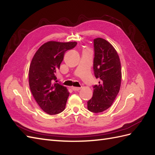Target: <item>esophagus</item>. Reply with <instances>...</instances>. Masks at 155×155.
Instances as JSON below:
<instances>
[{
  "instance_id": "esophagus-1",
  "label": "esophagus",
  "mask_w": 155,
  "mask_h": 155,
  "mask_svg": "<svg viewBox=\"0 0 155 155\" xmlns=\"http://www.w3.org/2000/svg\"><path fill=\"white\" fill-rule=\"evenodd\" d=\"M71 89H72L73 91H79V90L81 89V87H71Z\"/></svg>"
}]
</instances>
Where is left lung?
I'll list each match as a JSON object with an SVG mask.
<instances>
[{"mask_svg": "<svg viewBox=\"0 0 155 155\" xmlns=\"http://www.w3.org/2000/svg\"><path fill=\"white\" fill-rule=\"evenodd\" d=\"M93 70L99 84L93 86L87 108L94 113L102 112L111 107L121 85L122 71L119 56L112 45L99 37L93 40Z\"/></svg>", "mask_w": 155, "mask_h": 155, "instance_id": "left-lung-1", "label": "left lung"}]
</instances>
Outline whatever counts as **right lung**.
Listing matches in <instances>:
<instances>
[{"instance_id":"right-lung-1","label":"right lung","mask_w":155,"mask_h":155,"mask_svg":"<svg viewBox=\"0 0 155 155\" xmlns=\"http://www.w3.org/2000/svg\"><path fill=\"white\" fill-rule=\"evenodd\" d=\"M76 42L48 41L33 56L29 70V84L34 99L42 110L50 115L65 109L70 93L56 82V72L60 69L64 55L76 46Z\"/></svg>"}]
</instances>
